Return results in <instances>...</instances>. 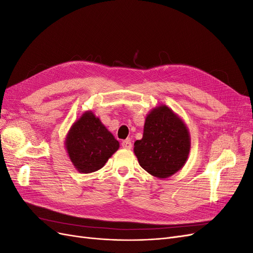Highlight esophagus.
<instances>
[{
    "mask_svg": "<svg viewBox=\"0 0 253 253\" xmlns=\"http://www.w3.org/2000/svg\"><path fill=\"white\" fill-rule=\"evenodd\" d=\"M121 145H122V148H124V149H127V150L132 149V142L129 139H126V140L122 141Z\"/></svg>",
    "mask_w": 253,
    "mask_h": 253,
    "instance_id": "1",
    "label": "esophagus"
}]
</instances>
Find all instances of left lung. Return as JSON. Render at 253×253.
Masks as SVG:
<instances>
[{"instance_id": "left-lung-1", "label": "left lung", "mask_w": 253, "mask_h": 253, "mask_svg": "<svg viewBox=\"0 0 253 253\" xmlns=\"http://www.w3.org/2000/svg\"><path fill=\"white\" fill-rule=\"evenodd\" d=\"M190 148L185 122L167 105H159L147 115L134 153L142 169L157 178H168L185 166Z\"/></svg>"}]
</instances>
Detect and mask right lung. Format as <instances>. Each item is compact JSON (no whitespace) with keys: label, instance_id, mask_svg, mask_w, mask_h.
I'll return each instance as SVG.
<instances>
[{"label":"right lung","instance_id":"1","mask_svg":"<svg viewBox=\"0 0 253 253\" xmlns=\"http://www.w3.org/2000/svg\"><path fill=\"white\" fill-rule=\"evenodd\" d=\"M71 162L80 173L100 170L119 149V142L91 111L83 113L65 139Z\"/></svg>","mask_w":253,"mask_h":253}]
</instances>
